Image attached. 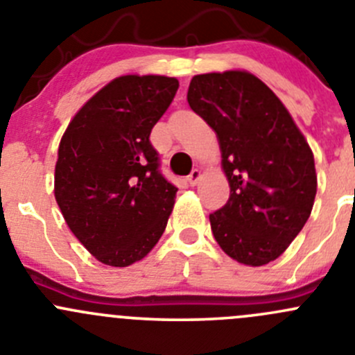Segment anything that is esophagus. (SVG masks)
<instances>
[{
  "mask_svg": "<svg viewBox=\"0 0 355 355\" xmlns=\"http://www.w3.org/2000/svg\"><path fill=\"white\" fill-rule=\"evenodd\" d=\"M198 180H200V171H198V168H193V171L190 172V175L187 178L188 184H190V187H195V184L198 183Z\"/></svg>",
  "mask_w": 355,
  "mask_h": 355,
  "instance_id": "1",
  "label": "esophagus"
}]
</instances>
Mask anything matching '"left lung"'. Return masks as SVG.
<instances>
[{
  "label": "left lung",
  "mask_w": 355,
  "mask_h": 355,
  "mask_svg": "<svg viewBox=\"0 0 355 355\" xmlns=\"http://www.w3.org/2000/svg\"><path fill=\"white\" fill-rule=\"evenodd\" d=\"M188 104L216 132L230 198L209 214L219 248L249 266L277 259L317 193L313 153L281 99L248 71L197 74Z\"/></svg>",
  "instance_id": "left-lung-1"
}]
</instances>
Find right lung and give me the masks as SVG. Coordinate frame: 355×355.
<instances>
[{
  "instance_id": "add662e5",
  "label": "right lung",
  "mask_w": 355,
  "mask_h": 355,
  "mask_svg": "<svg viewBox=\"0 0 355 355\" xmlns=\"http://www.w3.org/2000/svg\"><path fill=\"white\" fill-rule=\"evenodd\" d=\"M180 82L125 74L90 97L59 144L55 200L69 230L110 266L143 259L164 234L178 188L150 143Z\"/></svg>"
}]
</instances>
